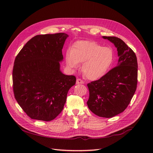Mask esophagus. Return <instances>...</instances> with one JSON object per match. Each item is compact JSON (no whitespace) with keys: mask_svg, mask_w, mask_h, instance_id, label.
Instances as JSON below:
<instances>
[{"mask_svg":"<svg viewBox=\"0 0 153 153\" xmlns=\"http://www.w3.org/2000/svg\"><path fill=\"white\" fill-rule=\"evenodd\" d=\"M76 84H84V81L83 80H82L81 79H77L76 81Z\"/></svg>","mask_w":153,"mask_h":153,"instance_id":"1","label":"esophagus"}]
</instances>
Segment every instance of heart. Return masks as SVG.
I'll return each instance as SVG.
<instances>
[{
  "mask_svg": "<svg viewBox=\"0 0 153 153\" xmlns=\"http://www.w3.org/2000/svg\"><path fill=\"white\" fill-rule=\"evenodd\" d=\"M114 60V52L112 48L102 47L97 42L91 41L76 42L65 55L66 64L71 68H77L79 62H83V74L91 80L103 77Z\"/></svg>",
  "mask_w": 153,
  "mask_h": 153,
  "instance_id": "1",
  "label": "heart"
}]
</instances>
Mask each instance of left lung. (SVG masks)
I'll use <instances>...</instances> for the list:
<instances>
[{"label":"left lung","mask_w":153,"mask_h":153,"mask_svg":"<svg viewBox=\"0 0 153 153\" xmlns=\"http://www.w3.org/2000/svg\"><path fill=\"white\" fill-rule=\"evenodd\" d=\"M113 43L119 57L117 65L98 80L88 84L89 109L96 115L109 118L123 112L137 88V62L134 52L117 37L103 36Z\"/></svg>","instance_id":"1"}]
</instances>
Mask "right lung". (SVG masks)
<instances>
[{
  "mask_svg": "<svg viewBox=\"0 0 153 153\" xmlns=\"http://www.w3.org/2000/svg\"><path fill=\"white\" fill-rule=\"evenodd\" d=\"M65 33L37 35L17 55L12 71L15 99L29 117L50 121L62 112L74 76L60 71Z\"/></svg>",
  "mask_w": 153,
  "mask_h": 153,
  "instance_id": "1",
  "label": "right lung"
}]
</instances>
